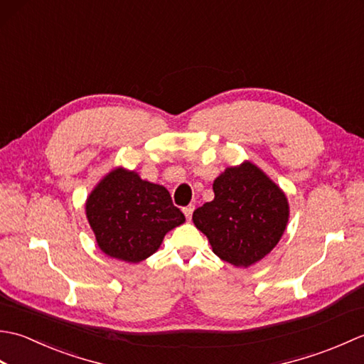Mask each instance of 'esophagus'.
I'll use <instances>...</instances> for the list:
<instances>
[{"mask_svg":"<svg viewBox=\"0 0 364 364\" xmlns=\"http://www.w3.org/2000/svg\"><path fill=\"white\" fill-rule=\"evenodd\" d=\"M194 210H196L194 205H189V206H186V208H184V210H183V213H184V215H186L188 220H191L192 213H194Z\"/></svg>","mask_w":364,"mask_h":364,"instance_id":"esophagus-1","label":"esophagus"}]
</instances>
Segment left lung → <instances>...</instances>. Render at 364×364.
<instances>
[{
    "label": "left lung",
    "mask_w": 364,
    "mask_h": 364,
    "mask_svg": "<svg viewBox=\"0 0 364 364\" xmlns=\"http://www.w3.org/2000/svg\"><path fill=\"white\" fill-rule=\"evenodd\" d=\"M213 191V202L192 214L213 252L236 267H249L272 252L289 219L284 192L249 161L225 168Z\"/></svg>",
    "instance_id": "left-lung-1"
}]
</instances>
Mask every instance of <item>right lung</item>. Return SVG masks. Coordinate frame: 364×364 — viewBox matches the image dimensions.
<instances>
[{"mask_svg":"<svg viewBox=\"0 0 364 364\" xmlns=\"http://www.w3.org/2000/svg\"><path fill=\"white\" fill-rule=\"evenodd\" d=\"M86 215L102 252L127 262L151 257L168 231L186 220L164 186L123 167L111 170L90 192Z\"/></svg>","mask_w":364,"mask_h":364,"instance_id":"obj_1","label":"right lung"}]
</instances>
